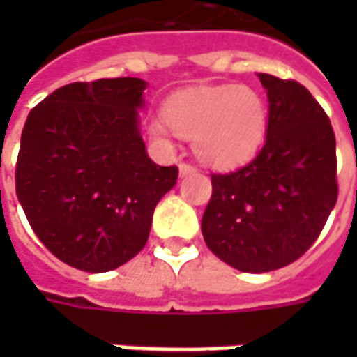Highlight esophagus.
<instances>
[{
    "mask_svg": "<svg viewBox=\"0 0 357 357\" xmlns=\"http://www.w3.org/2000/svg\"><path fill=\"white\" fill-rule=\"evenodd\" d=\"M195 172H197V168H195L193 164L179 162V174H181V176H187V174H195Z\"/></svg>",
    "mask_w": 357,
    "mask_h": 357,
    "instance_id": "1",
    "label": "esophagus"
}]
</instances>
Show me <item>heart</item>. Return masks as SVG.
I'll list each match as a JSON object with an SVG mask.
<instances>
[{
	"instance_id": "obj_1",
	"label": "heart",
	"mask_w": 357,
	"mask_h": 357,
	"mask_svg": "<svg viewBox=\"0 0 357 357\" xmlns=\"http://www.w3.org/2000/svg\"><path fill=\"white\" fill-rule=\"evenodd\" d=\"M163 120H151L149 132L158 143H170V130L193 139L197 156L218 168L250 160L264 143L268 107L248 86L187 89L164 107Z\"/></svg>"
}]
</instances>
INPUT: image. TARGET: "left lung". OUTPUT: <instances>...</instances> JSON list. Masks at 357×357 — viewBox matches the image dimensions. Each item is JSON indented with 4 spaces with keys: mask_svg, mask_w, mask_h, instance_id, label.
I'll use <instances>...</instances> for the list:
<instances>
[{
    "mask_svg": "<svg viewBox=\"0 0 357 357\" xmlns=\"http://www.w3.org/2000/svg\"><path fill=\"white\" fill-rule=\"evenodd\" d=\"M268 89L266 143L239 170L212 174L202 237L231 268L264 273L312 247L338 197L329 116L302 84L258 74Z\"/></svg>",
    "mask_w": 357,
    "mask_h": 357,
    "instance_id": "obj_1",
    "label": "left lung"
}]
</instances>
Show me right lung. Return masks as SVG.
Here are the masks:
<instances>
[{"instance_id":"obj_1","label":"right lung","mask_w":357,"mask_h":357,"mask_svg":"<svg viewBox=\"0 0 357 357\" xmlns=\"http://www.w3.org/2000/svg\"><path fill=\"white\" fill-rule=\"evenodd\" d=\"M145 88L139 78L74 82L36 105L22 128L20 206L51 255L82 271L132 260L176 185L178 166L153 162L141 139Z\"/></svg>"}]
</instances>
